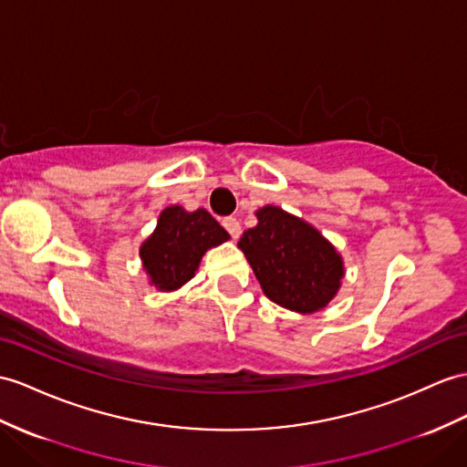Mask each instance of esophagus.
I'll use <instances>...</instances> for the list:
<instances>
[{
    "mask_svg": "<svg viewBox=\"0 0 467 467\" xmlns=\"http://www.w3.org/2000/svg\"><path fill=\"white\" fill-rule=\"evenodd\" d=\"M223 227L227 230V234L234 237V240H237V237H240V234H242V225L235 218H225Z\"/></svg>",
    "mask_w": 467,
    "mask_h": 467,
    "instance_id": "1",
    "label": "esophagus"
}]
</instances>
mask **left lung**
<instances>
[{"label":"left lung","instance_id":"left-lung-1","mask_svg":"<svg viewBox=\"0 0 467 467\" xmlns=\"http://www.w3.org/2000/svg\"><path fill=\"white\" fill-rule=\"evenodd\" d=\"M257 225L237 242L265 297L283 309L311 315L340 289L345 261L337 247L299 215L279 206L255 212Z\"/></svg>","mask_w":467,"mask_h":467}]
</instances>
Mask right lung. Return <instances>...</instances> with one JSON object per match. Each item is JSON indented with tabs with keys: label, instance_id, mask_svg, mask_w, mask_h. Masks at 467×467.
<instances>
[{
	"label": "right lung",
	"instance_id": "1",
	"mask_svg": "<svg viewBox=\"0 0 467 467\" xmlns=\"http://www.w3.org/2000/svg\"><path fill=\"white\" fill-rule=\"evenodd\" d=\"M227 240L230 234L208 210L188 212L178 203L164 208L139 249L148 283L162 293L180 289L196 275L203 254Z\"/></svg>",
	"mask_w": 467,
	"mask_h": 467
}]
</instances>
